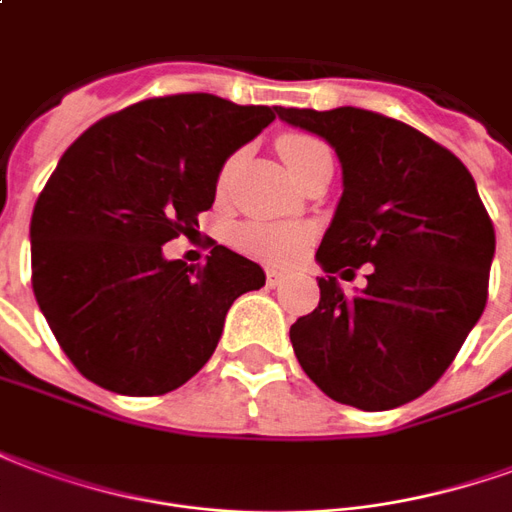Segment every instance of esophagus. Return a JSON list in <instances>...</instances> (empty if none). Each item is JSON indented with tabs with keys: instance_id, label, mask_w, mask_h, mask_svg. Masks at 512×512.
Returning a JSON list of instances; mask_svg holds the SVG:
<instances>
[{
	"instance_id": "1",
	"label": "esophagus",
	"mask_w": 512,
	"mask_h": 512,
	"mask_svg": "<svg viewBox=\"0 0 512 512\" xmlns=\"http://www.w3.org/2000/svg\"><path fill=\"white\" fill-rule=\"evenodd\" d=\"M283 281H286V272L275 270V267H270V270H267V286H272V289H275V286H281Z\"/></svg>"
}]
</instances>
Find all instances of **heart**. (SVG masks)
Listing matches in <instances>:
<instances>
[{"mask_svg":"<svg viewBox=\"0 0 512 512\" xmlns=\"http://www.w3.org/2000/svg\"><path fill=\"white\" fill-rule=\"evenodd\" d=\"M278 149H281L286 166L297 174L305 169L313 158L327 155L330 149L324 147L319 138L308 136V133H286L278 138ZM237 158H231L223 171H220V188L226 185L231 169H234ZM311 237V231L297 223H270V220H248L242 223L234 240L240 245L242 251L248 256H256L261 261H272V264H281V261L294 259L297 253L305 248V242Z\"/></svg>","mask_w":512,"mask_h":512,"instance_id":"obj_1","label":"heart"}]
</instances>
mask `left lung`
<instances>
[{
	"label": "left lung",
	"instance_id": "1",
	"mask_svg": "<svg viewBox=\"0 0 512 512\" xmlns=\"http://www.w3.org/2000/svg\"><path fill=\"white\" fill-rule=\"evenodd\" d=\"M322 136L343 169V193L316 261L319 308L289 330L311 382L338 404L382 412L409 404L445 374L483 316L494 223L475 179L450 149L365 108H278ZM372 264L363 293L347 280Z\"/></svg>",
	"mask_w": 512,
	"mask_h": 512
}]
</instances>
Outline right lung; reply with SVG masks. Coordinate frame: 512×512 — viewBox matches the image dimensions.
<instances>
[{
  "label": "right lung",
  "mask_w": 512,
  "mask_h": 512,
  "mask_svg": "<svg viewBox=\"0 0 512 512\" xmlns=\"http://www.w3.org/2000/svg\"><path fill=\"white\" fill-rule=\"evenodd\" d=\"M278 114L207 92L152 98L100 119L67 147L32 212V289L89 382L163 395L196 376L231 302L264 270L215 245L204 267L163 256L196 234L223 163Z\"/></svg>",
  "instance_id": "add662e5"
}]
</instances>
